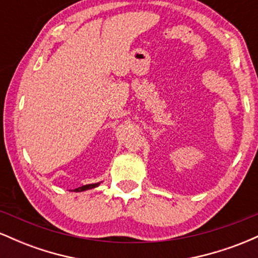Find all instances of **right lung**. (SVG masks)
<instances>
[{
  "instance_id": "obj_1",
  "label": "right lung",
  "mask_w": 258,
  "mask_h": 258,
  "mask_svg": "<svg viewBox=\"0 0 258 258\" xmlns=\"http://www.w3.org/2000/svg\"><path fill=\"white\" fill-rule=\"evenodd\" d=\"M98 185H99V183H94V184H86V185L79 186V188L74 189V191H84V190H87V189L96 188V186H98Z\"/></svg>"
}]
</instances>
